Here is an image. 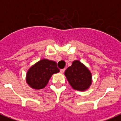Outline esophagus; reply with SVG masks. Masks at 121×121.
<instances>
[{
    "label": "esophagus",
    "mask_w": 121,
    "mask_h": 121,
    "mask_svg": "<svg viewBox=\"0 0 121 121\" xmlns=\"http://www.w3.org/2000/svg\"><path fill=\"white\" fill-rule=\"evenodd\" d=\"M65 69H61V70H60V73H61L63 74V73H64V71H65Z\"/></svg>",
    "instance_id": "esophagus-1"
}]
</instances>
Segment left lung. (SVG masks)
<instances>
[{
  "label": "left lung",
  "instance_id": "obj_1",
  "mask_svg": "<svg viewBox=\"0 0 121 121\" xmlns=\"http://www.w3.org/2000/svg\"><path fill=\"white\" fill-rule=\"evenodd\" d=\"M65 75L69 83L75 90L86 91L92 83L91 72L78 60L74 61L72 65L65 71Z\"/></svg>",
  "mask_w": 121,
  "mask_h": 121
}]
</instances>
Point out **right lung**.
<instances>
[{
	"label": "right lung",
	"instance_id": "right-lung-1",
	"mask_svg": "<svg viewBox=\"0 0 121 121\" xmlns=\"http://www.w3.org/2000/svg\"><path fill=\"white\" fill-rule=\"evenodd\" d=\"M59 72L56 62L43 59L28 69L26 77V83L33 89H43L47 85L52 75Z\"/></svg>",
	"mask_w": 121,
	"mask_h": 121
}]
</instances>
